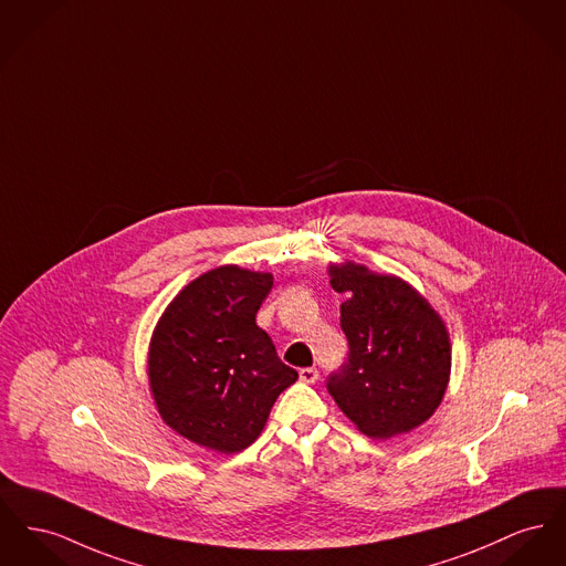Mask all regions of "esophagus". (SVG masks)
<instances>
[{"label": "esophagus", "mask_w": 566, "mask_h": 566, "mask_svg": "<svg viewBox=\"0 0 566 566\" xmlns=\"http://www.w3.org/2000/svg\"><path fill=\"white\" fill-rule=\"evenodd\" d=\"M318 369L316 367H301L300 378L303 382H316L318 380Z\"/></svg>", "instance_id": "esophagus-1"}]
</instances>
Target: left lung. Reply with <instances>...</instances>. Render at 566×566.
<instances>
[{"mask_svg":"<svg viewBox=\"0 0 566 566\" xmlns=\"http://www.w3.org/2000/svg\"><path fill=\"white\" fill-rule=\"evenodd\" d=\"M333 291L348 295L339 325L348 357L327 378L342 412L367 436L410 432L432 417L451 371L449 335L415 289L366 266H332Z\"/></svg>","mask_w":566,"mask_h":566,"instance_id":"obj_1","label":"left lung"}]
</instances>
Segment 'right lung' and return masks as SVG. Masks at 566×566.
Here are the masks:
<instances>
[{
	"label": "right lung",
	"mask_w": 566,
	"mask_h": 566,
	"mask_svg": "<svg viewBox=\"0 0 566 566\" xmlns=\"http://www.w3.org/2000/svg\"><path fill=\"white\" fill-rule=\"evenodd\" d=\"M273 277L218 266L190 282L163 314L149 348V385L163 419L200 447L237 453L265 428L300 374L256 325Z\"/></svg>",
	"instance_id": "right-lung-1"
}]
</instances>
